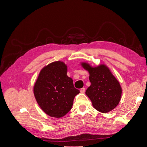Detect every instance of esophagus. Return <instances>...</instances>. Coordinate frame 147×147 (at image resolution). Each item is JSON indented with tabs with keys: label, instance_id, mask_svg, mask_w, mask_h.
I'll use <instances>...</instances> for the list:
<instances>
[{
	"label": "esophagus",
	"instance_id": "esophagus-1",
	"mask_svg": "<svg viewBox=\"0 0 147 147\" xmlns=\"http://www.w3.org/2000/svg\"><path fill=\"white\" fill-rule=\"evenodd\" d=\"M85 90H86V89L84 88H83L80 89V92H82V93H83V92H85Z\"/></svg>",
	"mask_w": 147,
	"mask_h": 147
}]
</instances>
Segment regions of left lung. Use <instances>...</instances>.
I'll return each mask as SVG.
<instances>
[{
	"label": "left lung",
	"mask_w": 147,
	"mask_h": 147,
	"mask_svg": "<svg viewBox=\"0 0 147 147\" xmlns=\"http://www.w3.org/2000/svg\"><path fill=\"white\" fill-rule=\"evenodd\" d=\"M81 65L90 74L91 85L85 93L94 109L104 113L114 109L121 100L122 93L117 79L105 64L92 67L82 63Z\"/></svg>",
	"instance_id": "1"
}]
</instances>
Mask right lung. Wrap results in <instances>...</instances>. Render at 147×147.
<instances>
[{
	"label": "right lung",
	"mask_w": 147,
	"mask_h": 147,
	"mask_svg": "<svg viewBox=\"0 0 147 147\" xmlns=\"http://www.w3.org/2000/svg\"><path fill=\"white\" fill-rule=\"evenodd\" d=\"M67 72L64 62H53L41 70L34 84V94L38 105L51 117L61 118L67 113L80 92Z\"/></svg>",
	"instance_id": "right-lung-1"
}]
</instances>
